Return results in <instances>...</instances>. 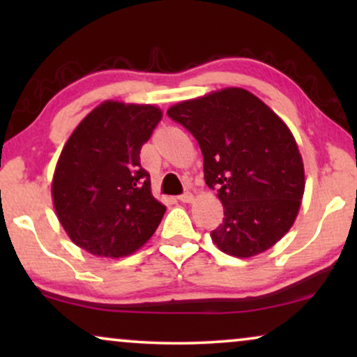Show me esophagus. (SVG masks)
Returning <instances> with one entry per match:
<instances>
[{
	"instance_id": "esophagus-1",
	"label": "esophagus",
	"mask_w": 357,
	"mask_h": 357,
	"mask_svg": "<svg viewBox=\"0 0 357 357\" xmlns=\"http://www.w3.org/2000/svg\"><path fill=\"white\" fill-rule=\"evenodd\" d=\"M178 199L182 203H192L193 199H195V197H193V193H190V192H187V193H183V195H180L178 197Z\"/></svg>"
}]
</instances>
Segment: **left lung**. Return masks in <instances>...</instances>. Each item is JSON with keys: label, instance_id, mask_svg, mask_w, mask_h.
Segmentation results:
<instances>
[{"label": "left lung", "instance_id": "left-lung-1", "mask_svg": "<svg viewBox=\"0 0 357 357\" xmlns=\"http://www.w3.org/2000/svg\"><path fill=\"white\" fill-rule=\"evenodd\" d=\"M167 115L198 141L206 185L219 188L224 218L211 231L214 245L250 258L281 241L305 190L302 155L284 121L242 87L178 102Z\"/></svg>", "mask_w": 357, "mask_h": 357}]
</instances>
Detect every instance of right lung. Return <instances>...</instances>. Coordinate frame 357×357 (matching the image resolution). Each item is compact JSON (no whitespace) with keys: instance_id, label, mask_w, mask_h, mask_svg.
<instances>
[{"instance_id":"add662e5","label":"right lung","mask_w":357,"mask_h":357,"mask_svg":"<svg viewBox=\"0 0 357 357\" xmlns=\"http://www.w3.org/2000/svg\"><path fill=\"white\" fill-rule=\"evenodd\" d=\"M160 119L155 105L105 100L63 146L52 180L53 208L82 250L105 258L131 255L158 229L165 206L151 193L139 153Z\"/></svg>"}]
</instances>
